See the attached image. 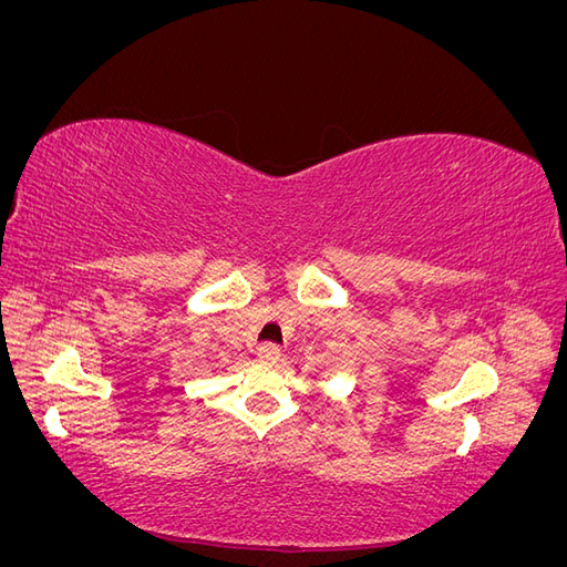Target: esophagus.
Listing matches in <instances>:
<instances>
[{
    "label": "esophagus",
    "instance_id": "esophagus-1",
    "mask_svg": "<svg viewBox=\"0 0 567 567\" xmlns=\"http://www.w3.org/2000/svg\"><path fill=\"white\" fill-rule=\"evenodd\" d=\"M257 357H260V362L277 364L279 359H281V348L274 346V342H265V346L260 348V352H257Z\"/></svg>",
    "mask_w": 567,
    "mask_h": 567
}]
</instances>
